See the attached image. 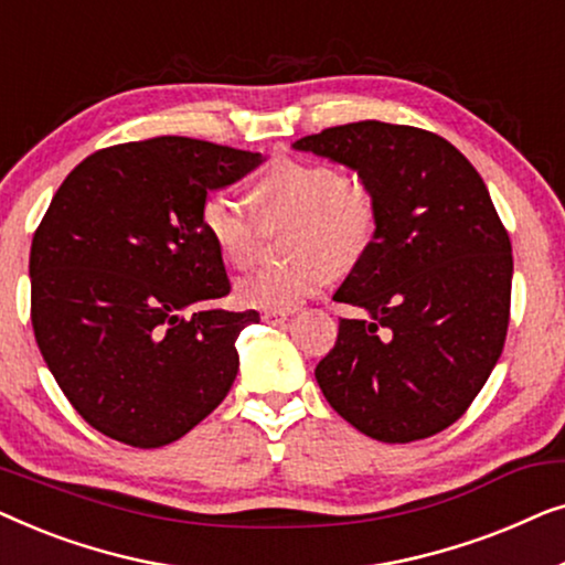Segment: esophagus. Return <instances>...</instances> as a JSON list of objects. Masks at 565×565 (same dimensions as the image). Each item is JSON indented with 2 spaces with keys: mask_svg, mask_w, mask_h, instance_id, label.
I'll return each instance as SVG.
<instances>
[{
  "mask_svg": "<svg viewBox=\"0 0 565 565\" xmlns=\"http://www.w3.org/2000/svg\"><path fill=\"white\" fill-rule=\"evenodd\" d=\"M292 311H277V308H269V311H262V319H265L267 323H282L288 321V316Z\"/></svg>",
  "mask_w": 565,
  "mask_h": 565,
  "instance_id": "34e87169",
  "label": "esophagus"
}]
</instances>
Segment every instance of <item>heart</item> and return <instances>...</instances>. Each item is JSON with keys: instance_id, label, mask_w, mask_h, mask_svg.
<instances>
[{"instance_id": "obj_1", "label": "heart", "mask_w": 565, "mask_h": 565, "mask_svg": "<svg viewBox=\"0 0 565 565\" xmlns=\"http://www.w3.org/2000/svg\"><path fill=\"white\" fill-rule=\"evenodd\" d=\"M262 218L292 215L290 252L285 265L254 269L236 285V298L252 308L290 311L321 290L337 265H350L365 252L377 223L375 192L354 172L329 161L277 159L252 188ZM200 226L228 265L246 267L257 249L249 213L228 192H207Z\"/></svg>"}]
</instances>
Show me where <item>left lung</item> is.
<instances>
[{
    "mask_svg": "<svg viewBox=\"0 0 565 565\" xmlns=\"http://www.w3.org/2000/svg\"><path fill=\"white\" fill-rule=\"evenodd\" d=\"M350 167L375 192L377 223L337 303L334 350L316 365L331 408L381 443L458 422L501 358L512 242L476 167L443 136L360 120L292 143Z\"/></svg>",
    "mask_w": 565,
    "mask_h": 565,
    "instance_id": "1",
    "label": "left lung"
}]
</instances>
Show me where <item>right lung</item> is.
<instances>
[{"label":"right lung","instance_id":"obj_1","mask_svg":"<svg viewBox=\"0 0 565 565\" xmlns=\"http://www.w3.org/2000/svg\"><path fill=\"white\" fill-rule=\"evenodd\" d=\"M262 153L184 136L99 149L74 167L30 246V319L79 416L130 447L174 443L226 398L236 339L223 257L200 226L211 190Z\"/></svg>","mask_w":565,"mask_h":565}]
</instances>
